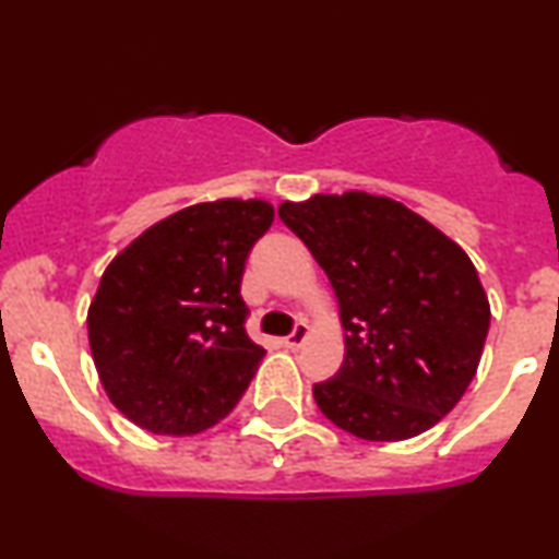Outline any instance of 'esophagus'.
<instances>
[{
  "mask_svg": "<svg viewBox=\"0 0 559 559\" xmlns=\"http://www.w3.org/2000/svg\"><path fill=\"white\" fill-rule=\"evenodd\" d=\"M307 338H309V325H307V322H299V325L294 328V333L286 335V338H284V346L292 348V352H294V348H299Z\"/></svg>",
  "mask_w": 559,
  "mask_h": 559,
  "instance_id": "obj_1",
  "label": "esophagus"
}]
</instances>
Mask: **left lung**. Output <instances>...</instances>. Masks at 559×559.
Here are the masks:
<instances>
[{
	"instance_id": "obj_1",
	"label": "left lung",
	"mask_w": 559,
	"mask_h": 559,
	"mask_svg": "<svg viewBox=\"0 0 559 559\" xmlns=\"http://www.w3.org/2000/svg\"><path fill=\"white\" fill-rule=\"evenodd\" d=\"M331 281L344 365L312 388L335 427L359 440L427 432L472 385L489 299L461 245L385 194L348 190L278 205Z\"/></svg>"
}]
</instances>
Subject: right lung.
I'll list each match as a JSON object with an SVG mask.
<instances>
[{
  "label": "right lung",
  "instance_id": "right-lung-1",
  "mask_svg": "<svg viewBox=\"0 0 559 559\" xmlns=\"http://www.w3.org/2000/svg\"><path fill=\"white\" fill-rule=\"evenodd\" d=\"M273 215L258 198L181 207L106 265L87 341L100 385L132 425L190 437L237 406L265 356L245 333L241 273Z\"/></svg>",
  "mask_w": 559,
  "mask_h": 559
}]
</instances>
